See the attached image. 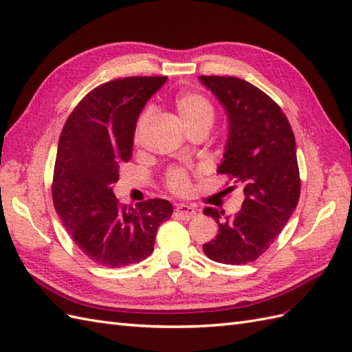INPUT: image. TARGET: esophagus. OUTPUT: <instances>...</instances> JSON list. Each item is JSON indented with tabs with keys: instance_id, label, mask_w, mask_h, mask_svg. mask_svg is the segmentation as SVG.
<instances>
[{
	"instance_id": "34e87169",
	"label": "esophagus",
	"mask_w": 352,
	"mask_h": 352,
	"mask_svg": "<svg viewBox=\"0 0 352 352\" xmlns=\"http://www.w3.org/2000/svg\"><path fill=\"white\" fill-rule=\"evenodd\" d=\"M175 215L182 220H190V219L196 217V211L192 208V206L179 204V205H177V208H175Z\"/></svg>"
}]
</instances>
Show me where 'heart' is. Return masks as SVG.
I'll use <instances>...</instances> for the list:
<instances>
[{"label": "heart", "instance_id": "1", "mask_svg": "<svg viewBox=\"0 0 352 352\" xmlns=\"http://www.w3.org/2000/svg\"><path fill=\"white\" fill-rule=\"evenodd\" d=\"M177 107V113L179 116V119L184 123L186 128H192V126L196 124H202V123H208L212 124L214 120V108L208 99L204 98L199 94H184L177 99L175 102ZM153 116H155V111L151 108H147L144 110L142 114L140 116L137 128H135V141H140L144 131L147 129V126L153 120ZM168 187L170 190H174L177 193H186L188 190V175L182 169H174L170 170L166 178Z\"/></svg>", "mask_w": 352, "mask_h": 352}]
</instances>
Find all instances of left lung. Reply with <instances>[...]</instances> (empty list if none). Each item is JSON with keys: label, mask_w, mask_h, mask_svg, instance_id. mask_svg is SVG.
<instances>
[{"label": "left lung", "mask_w": 352, "mask_h": 352, "mask_svg": "<svg viewBox=\"0 0 352 352\" xmlns=\"http://www.w3.org/2000/svg\"><path fill=\"white\" fill-rule=\"evenodd\" d=\"M228 117V140L217 173L244 187L241 211L229 217L206 206L219 233L204 244L214 262L245 265L262 256L294 212L300 196L296 141L285 114L258 87L236 77L201 76Z\"/></svg>", "instance_id": "8db88e82"}]
</instances>
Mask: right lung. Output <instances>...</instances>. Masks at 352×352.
Returning a JSON list of instances; mask_svg holds the SVG:
<instances>
[{
    "label": "right lung",
    "mask_w": 352,
    "mask_h": 352,
    "mask_svg": "<svg viewBox=\"0 0 352 352\" xmlns=\"http://www.w3.org/2000/svg\"><path fill=\"white\" fill-rule=\"evenodd\" d=\"M168 77H126L87 94L62 129L53 174V205L69 236L95 263L122 267L146 260L157 228L174 208L148 199L133 208L113 193L119 165L132 156L138 117Z\"/></svg>",
    "instance_id": "right-lung-1"
}]
</instances>
